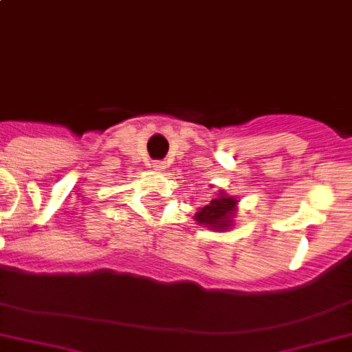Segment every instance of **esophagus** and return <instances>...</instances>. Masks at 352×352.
Returning a JSON list of instances; mask_svg holds the SVG:
<instances>
[{"mask_svg": "<svg viewBox=\"0 0 352 352\" xmlns=\"http://www.w3.org/2000/svg\"><path fill=\"white\" fill-rule=\"evenodd\" d=\"M153 170H157V171L166 170V161H155V162H153Z\"/></svg>", "mask_w": 352, "mask_h": 352, "instance_id": "1", "label": "esophagus"}]
</instances>
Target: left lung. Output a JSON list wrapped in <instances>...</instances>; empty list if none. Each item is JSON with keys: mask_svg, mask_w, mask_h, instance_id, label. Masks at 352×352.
Listing matches in <instances>:
<instances>
[{"mask_svg": "<svg viewBox=\"0 0 352 352\" xmlns=\"http://www.w3.org/2000/svg\"><path fill=\"white\" fill-rule=\"evenodd\" d=\"M236 206L238 200L232 195H227L226 191H220L217 197H212L208 206H204L197 214L195 220L199 221L200 226H206L212 231H220L232 226V218L236 214Z\"/></svg>", "mask_w": 352, "mask_h": 352, "instance_id": "1", "label": "left lung"}]
</instances>
